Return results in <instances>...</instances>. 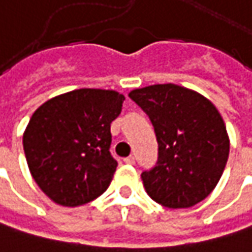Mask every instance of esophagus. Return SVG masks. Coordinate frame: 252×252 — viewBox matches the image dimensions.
Wrapping results in <instances>:
<instances>
[{"mask_svg":"<svg viewBox=\"0 0 252 252\" xmlns=\"http://www.w3.org/2000/svg\"><path fill=\"white\" fill-rule=\"evenodd\" d=\"M124 162L128 164V165H132V164H135V158L134 157H126V158H124Z\"/></svg>","mask_w":252,"mask_h":252,"instance_id":"obj_1","label":"esophagus"}]
</instances>
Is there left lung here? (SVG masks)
<instances>
[{"label": "left lung", "instance_id": "8db88e82", "mask_svg": "<svg viewBox=\"0 0 252 252\" xmlns=\"http://www.w3.org/2000/svg\"><path fill=\"white\" fill-rule=\"evenodd\" d=\"M128 95L148 114L158 141L157 165L141 174L147 194L172 210L205 200L229 154L228 132L214 104L175 84L148 85Z\"/></svg>", "mask_w": 252, "mask_h": 252}]
</instances>
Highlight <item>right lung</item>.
<instances>
[{"instance_id": "obj_1", "label": "right lung", "mask_w": 252, "mask_h": 252, "mask_svg": "<svg viewBox=\"0 0 252 252\" xmlns=\"http://www.w3.org/2000/svg\"><path fill=\"white\" fill-rule=\"evenodd\" d=\"M126 96L112 90L81 88L45 101L23 135L27 164L41 191L58 205L80 207L112 181L111 123Z\"/></svg>"}]
</instances>
